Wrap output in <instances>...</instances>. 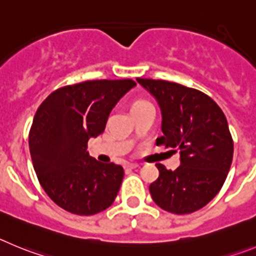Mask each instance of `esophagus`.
<instances>
[{"label": "esophagus", "instance_id": "esophagus-1", "mask_svg": "<svg viewBox=\"0 0 256 256\" xmlns=\"http://www.w3.org/2000/svg\"><path fill=\"white\" fill-rule=\"evenodd\" d=\"M138 167H139L138 163H126L125 164V168H128V170H134V168H138Z\"/></svg>", "mask_w": 256, "mask_h": 256}]
</instances>
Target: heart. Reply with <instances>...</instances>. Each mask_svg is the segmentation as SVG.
I'll use <instances>...</instances> for the list:
<instances>
[{
    "label": "heart",
    "mask_w": 256,
    "mask_h": 256,
    "mask_svg": "<svg viewBox=\"0 0 256 256\" xmlns=\"http://www.w3.org/2000/svg\"><path fill=\"white\" fill-rule=\"evenodd\" d=\"M144 103H148L146 100H138V102H135L132 104V107H135V106H140V104H144Z\"/></svg>",
    "instance_id": "b5f03b06"
}]
</instances>
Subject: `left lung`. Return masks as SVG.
<instances>
[{
  "label": "left lung",
  "instance_id": "8db88e82",
  "mask_svg": "<svg viewBox=\"0 0 256 256\" xmlns=\"http://www.w3.org/2000/svg\"><path fill=\"white\" fill-rule=\"evenodd\" d=\"M136 80L160 107L163 136L156 145L176 148L181 158L174 171L156 163L160 177L149 186L152 198L170 213L199 210L220 192L231 168L234 140L227 118L202 92L166 80Z\"/></svg>",
  "mask_w": 256,
  "mask_h": 256
}]
</instances>
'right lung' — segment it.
Listing matches in <instances>:
<instances>
[{"label":"right lung","mask_w":256,"mask_h":256,"mask_svg":"<svg viewBox=\"0 0 256 256\" xmlns=\"http://www.w3.org/2000/svg\"><path fill=\"white\" fill-rule=\"evenodd\" d=\"M136 82L88 80L57 89L36 110L29 149L38 181L62 209L78 216L104 210L118 194L124 168L100 163L86 152L104 131L112 108Z\"/></svg>","instance_id":"add662e5"}]
</instances>
